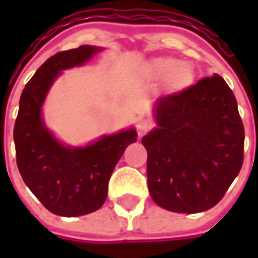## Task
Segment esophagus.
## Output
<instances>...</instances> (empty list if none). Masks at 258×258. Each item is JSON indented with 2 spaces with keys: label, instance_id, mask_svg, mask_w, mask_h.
I'll list each match as a JSON object with an SVG mask.
<instances>
[{
  "label": "esophagus",
  "instance_id": "esophagus-1",
  "mask_svg": "<svg viewBox=\"0 0 258 258\" xmlns=\"http://www.w3.org/2000/svg\"><path fill=\"white\" fill-rule=\"evenodd\" d=\"M152 128V123L149 120H146V118H140L138 120V123H137V131H138V134L144 135L146 134L149 130Z\"/></svg>",
  "mask_w": 258,
  "mask_h": 258
}]
</instances>
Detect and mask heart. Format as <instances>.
Returning <instances> with one entry per match:
<instances>
[{"instance_id": "b5f03b06", "label": "heart", "mask_w": 258, "mask_h": 258, "mask_svg": "<svg viewBox=\"0 0 258 258\" xmlns=\"http://www.w3.org/2000/svg\"><path fill=\"white\" fill-rule=\"evenodd\" d=\"M148 73L152 79L166 80L168 90L181 91L188 88L195 79L194 68L189 63L179 62L175 58H156L148 64Z\"/></svg>"}]
</instances>
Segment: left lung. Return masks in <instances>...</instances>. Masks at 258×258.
Returning a JSON list of instances; mask_svg holds the SVG:
<instances>
[{
	"label": "left lung",
	"mask_w": 258,
	"mask_h": 258,
	"mask_svg": "<svg viewBox=\"0 0 258 258\" xmlns=\"http://www.w3.org/2000/svg\"><path fill=\"white\" fill-rule=\"evenodd\" d=\"M157 128L142 138L152 199L175 213H200L224 198L243 164L244 128L225 80L214 74L159 98Z\"/></svg>",
	"instance_id": "1"
}]
</instances>
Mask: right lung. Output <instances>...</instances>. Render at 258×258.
I'll return each mask as SVG.
<instances>
[{"instance_id": "1", "label": "right lung", "mask_w": 258, "mask_h": 258, "mask_svg": "<svg viewBox=\"0 0 258 258\" xmlns=\"http://www.w3.org/2000/svg\"><path fill=\"white\" fill-rule=\"evenodd\" d=\"M99 48L81 45L55 53L26 84L15 121L16 163L44 207L62 217L84 216L106 200L107 185L125 148L137 141L135 130L103 137L87 148L60 145L44 127L41 106L59 72L84 63Z\"/></svg>"}]
</instances>
